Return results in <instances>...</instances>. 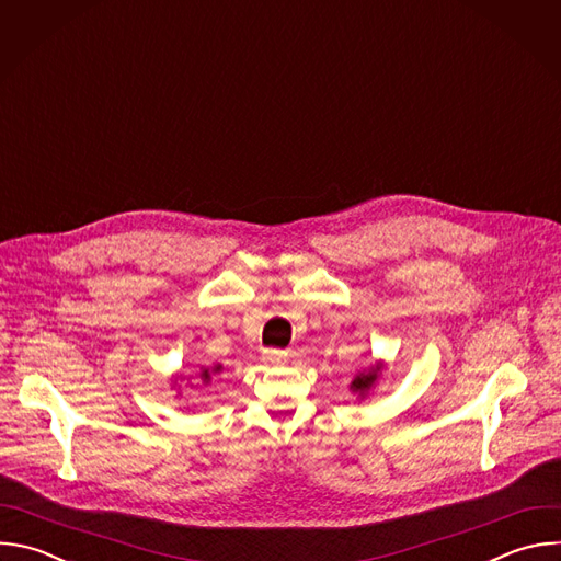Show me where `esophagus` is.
Wrapping results in <instances>:
<instances>
[{"mask_svg":"<svg viewBox=\"0 0 561 561\" xmlns=\"http://www.w3.org/2000/svg\"><path fill=\"white\" fill-rule=\"evenodd\" d=\"M262 358H264L266 363H279V360L286 358V352H284V350H264V352H262Z\"/></svg>","mask_w":561,"mask_h":561,"instance_id":"esophagus-1","label":"esophagus"}]
</instances>
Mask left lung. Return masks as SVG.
Returning a JSON list of instances; mask_svg holds the SVG:
<instances>
[{
  "label": "left lung",
  "instance_id": "1",
  "mask_svg": "<svg viewBox=\"0 0 561 561\" xmlns=\"http://www.w3.org/2000/svg\"><path fill=\"white\" fill-rule=\"evenodd\" d=\"M381 369H383V365H381V363H375L369 369L358 371V375H356V377L352 379V383H350V390H352L354 394H358L360 399H365L367 392L377 386V381H379V377H381Z\"/></svg>",
  "mask_w": 561,
  "mask_h": 561
}]
</instances>
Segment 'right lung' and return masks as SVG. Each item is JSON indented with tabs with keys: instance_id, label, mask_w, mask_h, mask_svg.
I'll list each match as a JSON object with an SVG mask.
<instances>
[{
	"instance_id": "add662e5",
	"label": "right lung",
	"mask_w": 561,
	"mask_h": 561,
	"mask_svg": "<svg viewBox=\"0 0 561 561\" xmlns=\"http://www.w3.org/2000/svg\"><path fill=\"white\" fill-rule=\"evenodd\" d=\"M222 369V365H214V367H203L201 369V381L203 383H211V379H214V375H218V371Z\"/></svg>"
}]
</instances>
